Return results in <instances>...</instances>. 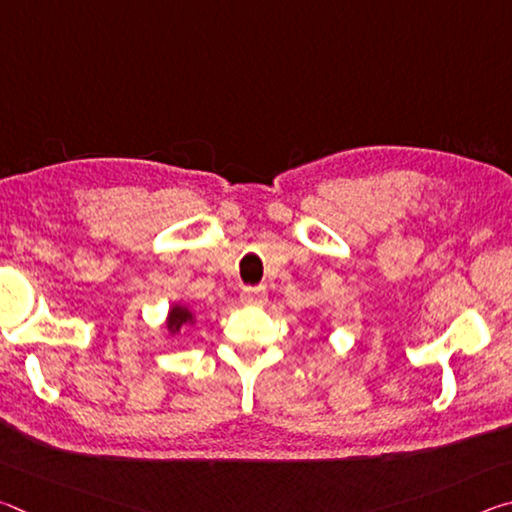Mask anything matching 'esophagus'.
<instances>
[{
	"instance_id": "esophagus-1",
	"label": "esophagus",
	"mask_w": 512,
	"mask_h": 512,
	"mask_svg": "<svg viewBox=\"0 0 512 512\" xmlns=\"http://www.w3.org/2000/svg\"><path fill=\"white\" fill-rule=\"evenodd\" d=\"M266 298H268V293L264 287H246L244 291H241V302H244V305L259 307V305H264Z\"/></svg>"
}]
</instances>
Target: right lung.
I'll return each instance as SVG.
<instances>
[{
    "label": "right lung",
    "mask_w": 512,
    "mask_h": 512,
    "mask_svg": "<svg viewBox=\"0 0 512 512\" xmlns=\"http://www.w3.org/2000/svg\"><path fill=\"white\" fill-rule=\"evenodd\" d=\"M189 320H192V314H189V311H187L185 307H173L167 323H169L171 332H178V329L183 327L185 323H189Z\"/></svg>",
    "instance_id": "right-lung-1"
}]
</instances>
